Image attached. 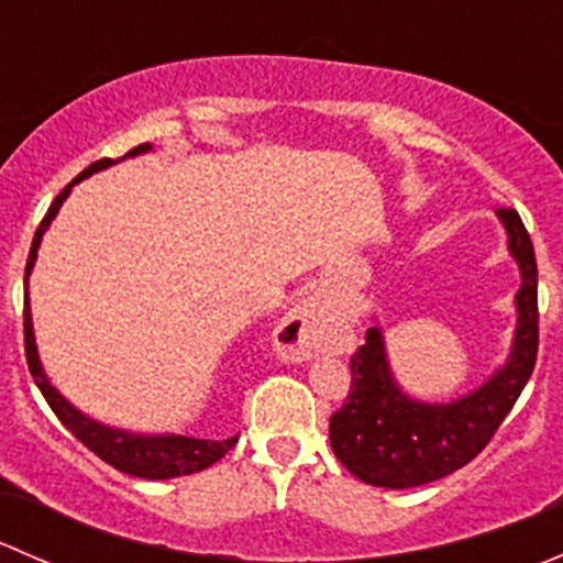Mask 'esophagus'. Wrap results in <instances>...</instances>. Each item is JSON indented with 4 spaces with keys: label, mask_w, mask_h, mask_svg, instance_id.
Segmentation results:
<instances>
[{
    "label": "esophagus",
    "mask_w": 563,
    "mask_h": 563,
    "mask_svg": "<svg viewBox=\"0 0 563 563\" xmlns=\"http://www.w3.org/2000/svg\"><path fill=\"white\" fill-rule=\"evenodd\" d=\"M332 334L334 318L329 308L318 297H308L283 318L275 343L291 360H310L323 345L332 343Z\"/></svg>",
    "instance_id": "obj_1"
}]
</instances>
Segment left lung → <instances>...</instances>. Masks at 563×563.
Wrapping results in <instances>:
<instances>
[{"label": "left lung", "instance_id": "1", "mask_svg": "<svg viewBox=\"0 0 563 563\" xmlns=\"http://www.w3.org/2000/svg\"><path fill=\"white\" fill-rule=\"evenodd\" d=\"M498 218L523 275L515 297L512 356L485 387L446 406H430L402 395L389 373L382 329H367L365 345L351 356L349 395L329 419L334 455L367 485L402 490L463 468L490 444L531 378L539 349L537 258L520 214L501 207Z\"/></svg>", "mask_w": 563, "mask_h": 563}]
</instances>
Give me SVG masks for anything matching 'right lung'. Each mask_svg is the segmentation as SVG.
I'll list each match as a JSON object with an SVG mask.
<instances>
[{
    "label": "right lung",
    "mask_w": 563,
    "mask_h": 563,
    "mask_svg": "<svg viewBox=\"0 0 563 563\" xmlns=\"http://www.w3.org/2000/svg\"><path fill=\"white\" fill-rule=\"evenodd\" d=\"M150 150V144H141L135 150H130L128 155H141V152ZM111 157H103V161H95L92 166L84 168L59 196L54 198V203L48 207L45 218L40 220L35 240H32L30 258H26V275L24 283L30 280L32 264L37 258L40 240H43V231L48 229V223L54 220V214L59 212L62 201L67 198L70 187L76 181H81L84 176L100 172V168L111 166ZM24 351H26V365H30L32 378H35L37 389L43 391L45 402L51 406V411L59 417V422L81 441L87 450H92L100 460H106L108 465H113L117 471H124L130 476H141V479H172V476H185L196 474V471L209 468L212 463H218L231 446L240 441V435H231L225 441H207V439H187V435H135L124 433V430L106 428V424H98L95 419L84 417L81 411L70 406L65 397L59 395L45 378L43 367H40L37 349H35V334H32V316H30V297H24Z\"/></svg>",
    "instance_id": "right-lung-1"
}]
</instances>
